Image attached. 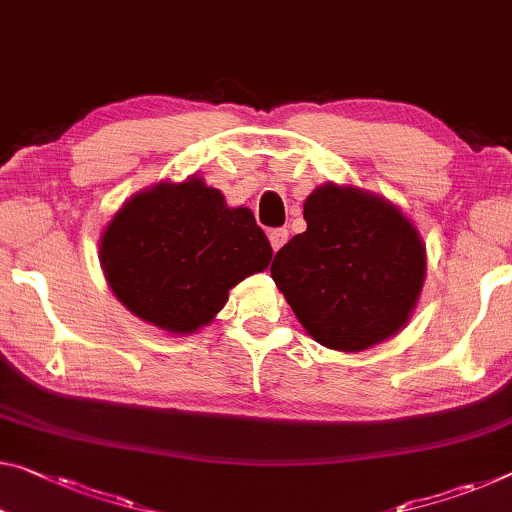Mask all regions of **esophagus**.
<instances>
[{
  "instance_id": "1",
  "label": "esophagus",
  "mask_w": 512,
  "mask_h": 512,
  "mask_svg": "<svg viewBox=\"0 0 512 512\" xmlns=\"http://www.w3.org/2000/svg\"><path fill=\"white\" fill-rule=\"evenodd\" d=\"M267 235H270V245H272L274 251H279L288 242V231L286 229H272Z\"/></svg>"
}]
</instances>
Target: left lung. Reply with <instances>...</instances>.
<instances>
[{"label": "left lung", "instance_id": "1", "mask_svg": "<svg viewBox=\"0 0 512 512\" xmlns=\"http://www.w3.org/2000/svg\"><path fill=\"white\" fill-rule=\"evenodd\" d=\"M306 231L274 256L270 274L306 334L338 352L396 336L419 304L426 245L396 203L325 183L304 201Z\"/></svg>", "mask_w": 512, "mask_h": 512}]
</instances>
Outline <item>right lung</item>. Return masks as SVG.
Instances as JSON below:
<instances>
[{
  "label": "right lung",
  "instance_id": "1",
  "mask_svg": "<svg viewBox=\"0 0 512 512\" xmlns=\"http://www.w3.org/2000/svg\"><path fill=\"white\" fill-rule=\"evenodd\" d=\"M98 258L132 316L187 336L215 320L233 286L267 270L272 247L254 212L190 176L130 196L102 231Z\"/></svg>",
  "mask_w": 512,
  "mask_h": 512
}]
</instances>
